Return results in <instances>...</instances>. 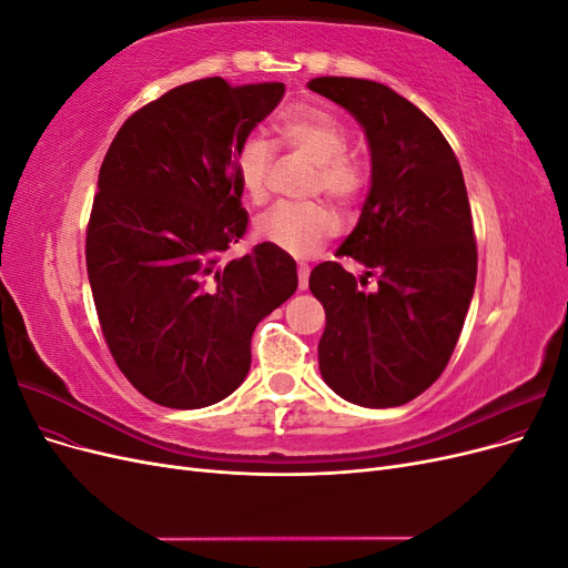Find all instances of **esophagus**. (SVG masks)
I'll return each instance as SVG.
<instances>
[{
  "label": "esophagus",
  "instance_id": "esophagus-1",
  "mask_svg": "<svg viewBox=\"0 0 568 568\" xmlns=\"http://www.w3.org/2000/svg\"><path fill=\"white\" fill-rule=\"evenodd\" d=\"M307 280H311V267H307L305 263H301L298 265V286H301V291L307 288Z\"/></svg>",
  "mask_w": 568,
  "mask_h": 568
}]
</instances>
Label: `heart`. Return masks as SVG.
I'll list each match as a JSON object with an SVG mask.
<instances>
[{"label": "heart", "instance_id": "heart-1", "mask_svg": "<svg viewBox=\"0 0 568 568\" xmlns=\"http://www.w3.org/2000/svg\"><path fill=\"white\" fill-rule=\"evenodd\" d=\"M274 144L315 163L311 194H326L351 209L367 189V165L348 151V130L341 120L315 106H298L274 128ZM274 151L261 136H246L234 151V173L244 196L261 205L270 196ZM341 230V217L324 203H280L255 220L263 242L291 255H313Z\"/></svg>", "mask_w": 568, "mask_h": 568}]
</instances>
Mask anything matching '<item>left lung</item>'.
<instances>
[{
    "mask_svg": "<svg viewBox=\"0 0 568 568\" xmlns=\"http://www.w3.org/2000/svg\"><path fill=\"white\" fill-rule=\"evenodd\" d=\"M363 125L372 186L338 255L376 274V291L338 263L311 272L324 305L320 372L343 400L398 407L443 374L476 284V239L462 168L443 132L412 101L374 80L315 78Z\"/></svg>",
    "mask_w": 568,
    "mask_h": 568,
    "instance_id": "left-lung-1",
    "label": "left lung"
}]
</instances>
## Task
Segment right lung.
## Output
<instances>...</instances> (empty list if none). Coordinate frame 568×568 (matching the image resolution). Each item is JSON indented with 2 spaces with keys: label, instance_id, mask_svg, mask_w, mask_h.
I'll return each instance as SVG.
<instances>
[{
  "label": "right lung",
  "instance_id": "right-lung-1",
  "mask_svg": "<svg viewBox=\"0 0 568 568\" xmlns=\"http://www.w3.org/2000/svg\"><path fill=\"white\" fill-rule=\"evenodd\" d=\"M282 82L180 84L132 113L99 170L88 274L115 365L173 409L220 403L246 379L257 322L294 296L296 261L272 244L222 261L246 234L234 151Z\"/></svg>",
  "mask_w": 568,
  "mask_h": 568
}]
</instances>
